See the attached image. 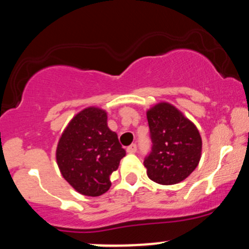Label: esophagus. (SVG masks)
Returning <instances> with one entry per match:
<instances>
[{"label":"esophagus","mask_w":249,"mask_h":249,"mask_svg":"<svg viewBox=\"0 0 249 249\" xmlns=\"http://www.w3.org/2000/svg\"><path fill=\"white\" fill-rule=\"evenodd\" d=\"M136 151H138V146H136L135 143H132V145L127 147V152H128V153H135Z\"/></svg>","instance_id":"esophagus-1"}]
</instances>
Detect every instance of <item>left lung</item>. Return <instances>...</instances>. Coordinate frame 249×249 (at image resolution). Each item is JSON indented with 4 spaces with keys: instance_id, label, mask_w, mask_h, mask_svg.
I'll return each instance as SVG.
<instances>
[{
    "instance_id": "8db88e82",
    "label": "left lung",
    "mask_w": 249,
    "mask_h": 249,
    "mask_svg": "<svg viewBox=\"0 0 249 249\" xmlns=\"http://www.w3.org/2000/svg\"><path fill=\"white\" fill-rule=\"evenodd\" d=\"M152 147L143 160L147 176L162 185L189 177L198 165L202 139L198 129L172 104L162 102L147 111Z\"/></svg>"
}]
</instances>
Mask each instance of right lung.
Instances as JSON below:
<instances>
[{
  "instance_id": "right-lung-1",
  "label": "right lung",
  "mask_w": 249,
  "mask_h": 249,
  "mask_svg": "<svg viewBox=\"0 0 249 249\" xmlns=\"http://www.w3.org/2000/svg\"><path fill=\"white\" fill-rule=\"evenodd\" d=\"M125 151L107 124V113L90 107L78 113L61 134L57 162L65 180L84 196H101L111 186Z\"/></svg>"
}]
</instances>
